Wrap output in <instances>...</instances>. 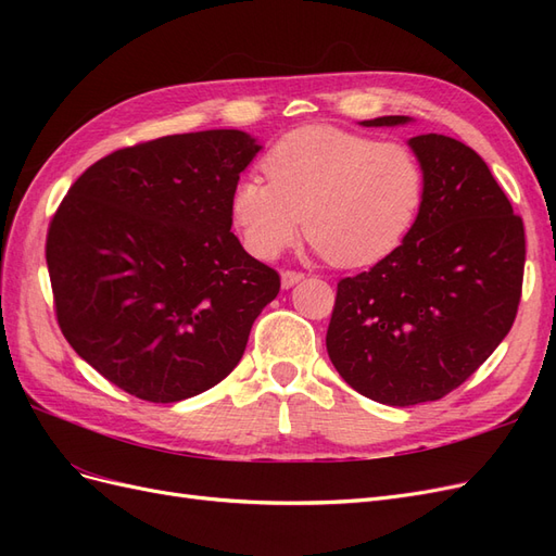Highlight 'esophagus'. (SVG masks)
Instances as JSON below:
<instances>
[{
    "label": "esophagus",
    "instance_id": "34e87169",
    "mask_svg": "<svg viewBox=\"0 0 556 556\" xmlns=\"http://www.w3.org/2000/svg\"><path fill=\"white\" fill-rule=\"evenodd\" d=\"M282 288L288 290L292 288V285H296L299 280H304V271H292V268H288V271H282Z\"/></svg>",
    "mask_w": 556,
    "mask_h": 556
}]
</instances>
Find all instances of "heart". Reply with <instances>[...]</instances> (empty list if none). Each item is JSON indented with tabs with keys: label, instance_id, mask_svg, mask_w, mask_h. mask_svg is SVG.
Segmentation results:
<instances>
[{
	"label": "heart",
	"instance_id": "obj_1",
	"mask_svg": "<svg viewBox=\"0 0 556 556\" xmlns=\"http://www.w3.org/2000/svg\"><path fill=\"white\" fill-rule=\"evenodd\" d=\"M266 182L245 176L229 215L248 252L274 260L304 231L343 268L371 266L408 239L427 197V169L406 141L339 127H304L262 157Z\"/></svg>",
	"mask_w": 556,
	"mask_h": 556
}]
</instances>
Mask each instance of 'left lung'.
<instances>
[{
    "label": "left lung",
    "instance_id": "1",
    "mask_svg": "<svg viewBox=\"0 0 556 556\" xmlns=\"http://www.w3.org/2000/svg\"><path fill=\"white\" fill-rule=\"evenodd\" d=\"M410 146L427 169L422 213L390 257L339 280L327 329L329 359L352 390L401 408L457 390L506 339L527 260L525 223L473 148L443 134Z\"/></svg>",
    "mask_w": 556,
    "mask_h": 556
}]
</instances>
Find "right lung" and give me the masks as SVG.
Segmentation results:
<instances>
[{
	"mask_svg": "<svg viewBox=\"0 0 556 556\" xmlns=\"http://www.w3.org/2000/svg\"><path fill=\"white\" fill-rule=\"evenodd\" d=\"M257 150L239 129L127 146L88 166L50 217L58 325L123 392L182 401L241 362L280 290L231 233V190Z\"/></svg>",
	"mask_w": 556,
	"mask_h": 556,
	"instance_id": "right-lung-1",
	"label": "right lung"
}]
</instances>
